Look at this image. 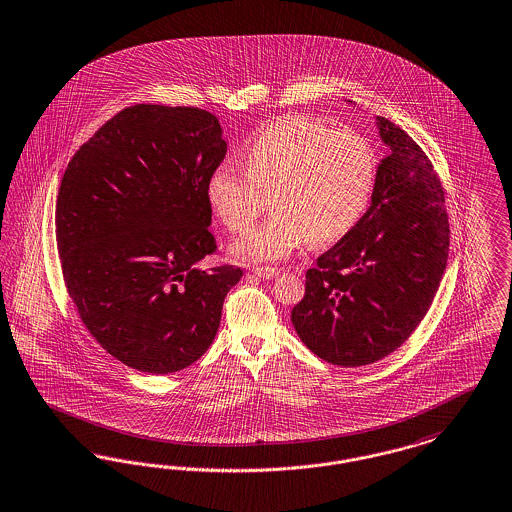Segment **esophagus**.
<instances>
[{"instance_id": "1", "label": "esophagus", "mask_w": 512, "mask_h": 512, "mask_svg": "<svg viewBox=\"0 0 512 512\" xmlns=\"http://www.w3.org/2000/svg\"><path fill=\"white\" fill-rule=\"evenodd\" d=\"M251 272H253L255 276H259V278H268V280H270V278H276V276L280 274L278 268H268V266H265V268H263V266H261V268L257 266V268H253Z\"/></svg>"}]
</instances>
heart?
<instances>
[{
	"mask_svg": "<svg viewBox=\"0 0 512 512\" xmlns=\"http://www.w3.org/2000/svg\"><path fill=\"white\" fill-rule=\"evenodd\" d=\"M375 175V150L360 133L284 116L249 141L244 171L230 164L211 171L205 196L234 234L249 232L272 198L274 215L232 247L240 261L272 263L308 238L318 246L341 240L368 209Z\"/></svg>",
	"mask_w": 512,
	"mask_h": 512,
	"instance_id": "heart-1",
	"label": "heart"
}]
</instances>
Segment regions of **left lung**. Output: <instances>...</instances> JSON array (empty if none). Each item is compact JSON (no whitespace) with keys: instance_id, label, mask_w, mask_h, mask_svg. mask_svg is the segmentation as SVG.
Listing matches in <instances>:
<instances>
[{"instance_id":"obj_1","label":"left lung","mask_w":512,"mask_h":512,"mask_svg":"<svg viewBox=\"0 0 512 512\" xmlns=\"http://www.w3.org/2000/svg\"><path fill=\"white\" fill-rule=\"evenodd\" d=\"M389 154L377 167L371 205L307 270L291 310L297 335L343 368L394 352L425 318L450 251L444 188L429 156L404 129L377 116Z\"/></svg>"}]
</instances>
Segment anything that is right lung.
Listing matches in <instances>:
<instances>
[{
    "mask_svg": "<svg viewBox=\"0 0 512 512\" xmlns=\"http://www.w3.org/2000/svg\"><path fill=\"white\" fill-rule=\"evenodd\" d=\"M226 143L196 106L135 104L80 146L62 175L55 234L83 326L127 368L165 375L211 347L240 266L217 251L205 184Z\"/></svg>",
    "mask_w": 512,
    "mask_h": 512,
    "instance_id": "add662e5",
    "label": "right lung"
}]
</instances>
